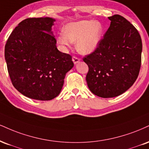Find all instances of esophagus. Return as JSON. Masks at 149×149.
<instances>
[{
    "label": "esophagus",
    "mask_w": 149,
    "mask_h": 149,
    "mask_svg": "<svg viewBox=\"0 0 149 149\" xmlns=\"http://www.w3.org/2000/svg\"><path fill=\"white\" fill-rule=\"evenodd\" d=\"M72 60H73V63H74V64H76V63H78V62H79V61H80V59L78 58V57H76V56H73V57H72Z\"/></svg>",
    "instance_id": "esophagus-1"
}]
</instances>
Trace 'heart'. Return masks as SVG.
<instances>
[{
	"label": "heart",
	"mask_w": 149,
	"mask_h": 149,
	"mask_svg": "<svg viewBox=\"0 0 149 149\" xmlns=\"http://www.w3.org/2000/svg\"><path fill=\"white\" fill-rule=\"evenodd\" d=\"M64 33L57 37V42L63 47H69L76 42V49L81 54H89L98 48L103 33L101 22L82 20L70 23L64 27Z\"/></svg>",
	"instance_id": "b5f03b06"
}]
</instances>
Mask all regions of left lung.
I'll return each instance as SVG.
<instances>
[{
  "instance_id": "8db88e82",
  "label": "left lung",
  "mask_w": 149,
  "mask_h": 149,
  "mask_svg": "<svg viewBox=\"0 0 149 149\" xmlns=\"http://www.w3.org/2000/svg\"><path fill=\"white\" fill-rule=\"evenodd\" d=\"M108 19L110 26L98 48L82 59L89 67V89L102 98L128 90L137 80L141 62L142 43L135 26L119 14Z\"/></svg>"
}]
</instances>
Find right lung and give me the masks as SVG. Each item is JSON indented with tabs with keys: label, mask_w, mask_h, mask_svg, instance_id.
Here are the masks:
<instances>
[{
	"label": "right lung",
	"mask_w": 149,
	"mask_h": 149,
	"mask_svg": "<svg viewBox=\"0 0 149 149\" xmlns=\"http://www.w3.org/2000/svg\"><path fill=\"white\" fill-rule=\"evenodd\" d=\"M55 20L28 18L8 37L5 58L12 85L27 97L49 101L60 94L66 73L73 67L71 55L57 48L51 32Z\"/></svg>",
	"instance_id": "1"
}]
</instances>
